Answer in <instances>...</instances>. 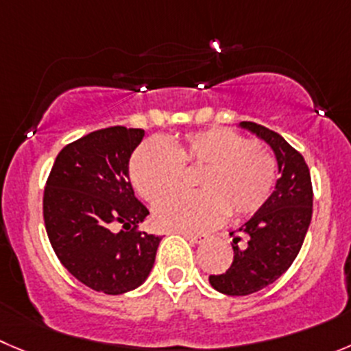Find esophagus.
I'll return each instance as SVG.
<instances>
[{
    "instance_id": "esophagus-1",
    "label": "esophagus",
    "mask_w": 351,
    "mask_h": 351,
    "mask_svg": "<svg viewBox=\"0 0 351 351\" xmlns=\"http://www.w3.org/2000/svg\"><path fill=\"white\" fill-rule=\"evenodd\" d=\"M182 236H184L188 241L195 243V245H199V243H205L206 241V236L205 234H193V232H182Z\"/></svg>"
}]
</instances>
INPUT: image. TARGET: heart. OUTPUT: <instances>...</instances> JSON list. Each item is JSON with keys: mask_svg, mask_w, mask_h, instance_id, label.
Segmentation results:
<instances>
[{"mask_svg": "<svg viewBox=\"0 0 351 351\" xmlns=\"http://www.w3.org/2000/svg\"><path fill=\"white\" fill-rule=\"evenodd\" d=\"M184 167L202 169L196 193L167 196L155 206V220L165 229L205 231L232 217H250L270 199L278 184V160L262 143L228 128L189 132L173 143L149 139L129 163L136 191L158 202L181 184Z\"/></svg>", "mask_w": 351, "mask_h": 351, "instance_id": "heart-1", "label": "heart"}]
</instances>
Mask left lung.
I'll return each instance as SVG.
<instances>
[{
	"instance_id": "8db88e82",
	"label": "left lung",
	"mask_w": 351,
	"mask_h": 351,
	"mask_svg": "<svg viewBox=\"0 0 351 351\" xmlns=\"http://www.w3.org/2000/svg\"><path fill=\"white\" fill-rule=\"evenodd\" d=\"M276 153L281 178L269 202L238 231L231 232L234 260L226 272L210 276L217 291L245 296L279 279L295 262L312 220L313 189L302 153L282 136L255 122H241Z\"/></svg>"
}]
</instances>
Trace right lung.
I'll return each mask as SVG.
<instances>
[{"label": "right lung", "instance_id": "1", "mask_svg": "<svg viewBox=\"0 0 351 351\" xmlns=\"http://www.w3.org/2000/svg\"><path fill=\"white\" fill-rule=\"evenodd\" d=\"M143 129H99L66 145L45 186L43 215L56 256L95 291L120 295L145 282L162 238L138 223L148 208L129 181Z\"/></svg>", "mask_w": 351, "mask_h": 351}]
</instances>
